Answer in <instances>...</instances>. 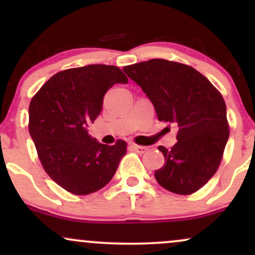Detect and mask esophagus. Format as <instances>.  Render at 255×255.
Returning <instances> with one entry per match:
<instances>
[{
  "mask_svg": "<svg viewBox=\"0 0 255 255\" xmlns=\"http://www.w3.org/2000/svg\"><path fill=\"white\" fill-rule=\"evenodd\" d=\"M130 147L133 148V150L135 152H137L139 154L145 153V152L148 150V147H145V146H140V145H135V144H131Z\"/></svg>",
  "mask_w": 255,
  "mask_h": 255,
  "instance_id": "1",
  "label": "esophagus"
}]
</instances>
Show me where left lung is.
<instances>
[{"instance_id":"left-lung-1","label":"left lung","mask_w":255,"mask_h":255,"mask_svg":"<svg viewBox=\"0 0 255 255\" xmlns=\"http://www.w3.org/2000/svg\"><path fill=\"white\" fill-rule=\"evenodd\" d=\"M124 72L153 104L159 121L177 127L170 150L159 146L165 163L157 182L176 194H192L217 171L229 137L227 107L215 86L192 67L153 58Z\"/></svg>"}]
</instances>
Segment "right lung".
<instances>
[{"mask_svg": "<svg viewBox=\"0 0 255 255\" xmlns=\"http://www.w3.org/2000/svg\"><path fill=\"white\" fill-rule=\"evenodd\" d=\"M128 79L116 66L89 64L57 73L32 98L28 130L44 170L77 195L110 182L127 144H101L87 127L101 114L107 91Z\"/></svg>", "mask_w": 255, "mask_h": 255, "instance_id": "right-lung-1", "label": "right lung"}]
</instances>
